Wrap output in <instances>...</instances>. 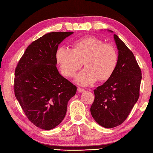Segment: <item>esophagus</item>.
<instances>
[{"label":"esophagus","instance_id":"34e87169","mask_svg":"<svg viewBox=\"0 0 153 153\" xmlns=\"http://www.w3.org/2000/svg\"><path fill=\"white\" fill-rule=\"evenodd\" d=\"M77 91H78L79 93L84 92V91H85V89L81 88V87H77Z\"/></svg>","mask_w":153,"mask_h":153}]
</instances>
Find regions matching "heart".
I'll return each mask as SVG.
<instances>
[{"label": "heart", "mask_w": 153, "mask_h": 153, "mask_svg": "<svg viewBox=\"0 0 153 153\" xmlns=\"http://www.w3.org/2000/svg\"><path fill=\"white\" fill-rule=\"evenodd\" d=\"M55 58L61 72L71 77L82 66L85 67L76 77V82L83 86L91 85L97 80L100 82L110 78L118 63V53L112 45L103 43L100 39L85 37L75 41L72 48L60 46L57 48Z\"/></svg>", "instance_id": "heart-1"}]
</instances>
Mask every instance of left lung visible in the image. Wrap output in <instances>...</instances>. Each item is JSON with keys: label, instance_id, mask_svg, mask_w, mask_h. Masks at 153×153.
<instances>
[{"label": "left lung", "instance_id": "8db88e82", "mask_svg": "<svg viewBox=\"0 0 153 153\" xmlns=\"http://www.w3.org/2000/svg\"><path fill=\"white\" fill-rule=\"evenodd\" d=\"M114 39L118 51L116 70L110 79L94 90L95 100L90 108L96 122L106 128L125 121L139 99L142 78L134 54L118 35H114Z\"/></svg>", "mask_w": 153, "mask_h": 153}]
</instances>
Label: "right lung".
<instances>
[{
	"label": "right lung",
	"instance_id": "obj_1",
	"mask_svg": "<svg viewBox=\"0 0 153 153\" xmlns=\"http://www.w3.org/2000/svg\"><path fill=\"white\" fill-rule=\"evenodd\" d=\"M72 31L51 32L26 48L16 68L15 96L30 121L50 130L59 125L77 87L58 72L55 53Z\"/></svg>",
	"mask_w": 153,
	"mask_h": 153
}]
</instances>
